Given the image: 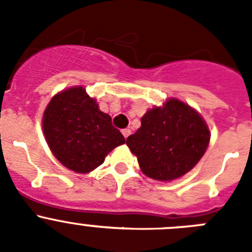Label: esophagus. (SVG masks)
<instances>
[{
    "mask_svg": "<svg viewBox=\"0 0 252 252\" xmlns=\"http://www.w3.org/2000/svg\"><path fill=\"white\" fill-rule=\"evenodd\" d=\"M130 133H131L130 128H125V130H122V135H124L125 139H127V137L130 136Z\"/></svg>",
    "mask_w": 252,
    "mask_h": 252,
    "instance_id": "34e87169",
    "label": "esophagus"
}]
</instances>
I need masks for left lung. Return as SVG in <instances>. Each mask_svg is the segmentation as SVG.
<instances>
[{
	"label": "left lung",
	"mask_w": 252,
	"mask_h": 252,
	"mask_svg": "<svg viewBox=\"0 0 252 252\" xmlns=\"http://www.w3.org/2000/svg\"><path fill=\"white\" fill-rule=\"evenodd\" d=\"M209 130L199 113L179 99L154 107L126 145L137 157L142 173L168 182L188 173L206 153Z\"/></svg>",
	"instance_id": "obj_1"
}]
</instances>
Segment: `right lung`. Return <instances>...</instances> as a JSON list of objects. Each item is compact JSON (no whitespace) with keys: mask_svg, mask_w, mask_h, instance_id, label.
Wrapping results in <instances>:
<instances>
[{"mask_svg":"<svg viewBox=\"0 0 252 252\" xmlns=\"http://www.w3.org/2000/svg\"><path fill=\"white\" fill-rule=\"evenodd\" d=\"M45 139L54 157L77 173H90L116 146L125 144L111 116L99 111L83 87L58 93L43 117Z\"/></svg>","mask_w":252,"mask_h":252,"instance_id":"right-lung-1","label":"right lung"}]
</instances>
